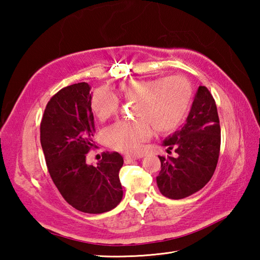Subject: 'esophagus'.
Here are the masks:
<instances>
[{
    "mask_svg": "<svg viewBox=\"0 0 260 260\" xmlns=\"http://www.w3.org/2000/svg\"><path fill=\"white\" fill-rule=\"evenodd\" d=\"M135 159H136L135 157H132V156H128V155L124 156V162H125V164H129V163H132V162H134Z\"/></svg>",
    "mask_w": 260,
    "mask_h": 260,
    "instance_id": "1",
    "label": "esophagus"
}]
</instances>
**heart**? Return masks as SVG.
Listing matches in <instances>:
<instances>
[{
  "instance_id": "obj_1",
  "label": "heart",
  "mask_w": 260,
  "mask_h": 260,
  "mask_svg": "<svg viewBox=\"0 0 260 260\" xmlns=\"http://www.w3.org/2000/svg\"><path fill=\"white\" fill-rule=\"evenodd\" d=\"M119 95L125 102H136L137 119L116 121L105 131V140L114 150L136 155L152 136L151 126L158 133H169L184 120L192 101V86L183 76L129 80L120 86ZM91 108L105 120L118 112L119 101L108 88H99L91 97Z\"/></svg>"
}]
</instances>
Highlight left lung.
Returning <instances> with one entry per match:
<instances>
[{"mask_svg":"<svg viewBox=\"0 0 260 260\" xmlns=\"http://www.w3.org/2000/svg\"><path fill=\"white\" fill-rule=\"evenodd\" d=\"M220 144L217 105L208 88L200 86L186 123L163 143L169 154L174 148L176 156H158L161 171L156 182L162 194L179 200L201 190L217 168Z\"/></svg>","mask_w":260,"mask_h":260,"instance_id":"1","label":"left lung"}]
</instances>
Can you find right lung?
I'll return each instance as SVG.
<instances>
[{"mask_svg":"<svg viewBox=\"0 0 260 260\" xmlns=\"http://www.w3.org/2000/svg\"><path fill=\"white\" fill-rule=\"evenodd\" d=\"M90 87L78 82L60 89L48 102L40 124V142L47 168L60 194L85 213H103L123 198L119 170L124 159L117 152H104L99 163L86 156L96 147Z\"/></svg>","mask_w":260,"mask_h":260,"instance_id":"add662e5","label":"right lung"}]
</instances>
